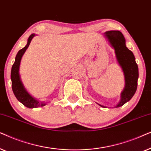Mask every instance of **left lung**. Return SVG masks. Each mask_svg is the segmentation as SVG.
I'll use <instances>...</instances> for the list:
<instances>
[{"label":"left lung","mask_w":151,"mask_h":151,"mask_svg":"<svg viewBox=\"0 0 151 151\" xmlns=\"http://www.w3.org/2000/svg\"><path fill=\"white\" fill-rule=\"evenodd\" d=\"M104 36L111 47L114 49L115 58L124 76V88L121 93L120 100L115 106L117 108L129 102L137 90L139 78L138 66L133 52L127 48L124 37L119 31L106 32ZM98 104L106 108V106Z\"/></svg>","instance_id":"1"}]
</instances>
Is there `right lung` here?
<instances>
[{"label": "right lung", "mask_w": 151, "mask_h": 151, "mask_svg": "<svg viewBox=\"0 0 151 151\" xmlns=\"http://www.w3.org/2000/svg\"><path fill=\"white\" fill-rule=\"evenodd\" d=\"M35 36H36L35 34H32L31 36H29L28 38L27 43L26 46L18 51L16 56L15 62H14V65L12 66L11 71L12 86L14 96L24 106L29 109L44 106L47 104L46 102H40V101L36 100V98L29 93V92L27 91L23 83H22L19 73L20 65L22 55H24L28 47L29 46L31 41Z\"/></svg>", "instance_id": "add662e5"}]
</instances>
